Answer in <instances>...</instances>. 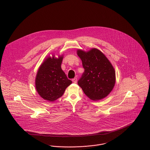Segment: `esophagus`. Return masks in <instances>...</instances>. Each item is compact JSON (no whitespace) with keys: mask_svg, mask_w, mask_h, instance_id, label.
Listing matches in <instances>:
<instances>
[{"mask_svg":"<svg viewBox=\"0 0 150 150\" xmlns=\"http://www.w3.org/2000/svg\"><path fill=\"white\" fill-rule=\"evenodd\" d=\"M72 82L74 83H76L77 82V78H74L72 79Z\"/></svg>","mask_w":150,"mask_h":150,"instance_id":"34e87169","label":"esophagus"}]
</instances>
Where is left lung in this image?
Here are the masks:
<instances>
[{"label": "left lung", "mask_w": 150, "mask_h": 150, "mask_svg": "<svg viewBox=\"0 0 150 150\" xmlns=\"http://www.w3.org/2000/svg\"><path fill=\"white\" fill-rule=\"evenodd\" d=\"M82 62L84 72L78 81L85 94L93 100L107 96L113 89L116 81L115 69L105 55L99 50L88 52L77 51Z\"/></svg>", "instance_id": "1"}]
</instances>
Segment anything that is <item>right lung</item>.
Listing matches in <instances>:
<instances>
[{
	"label": "right lung",
	"mask_w": 150,
	"mask_h": 150,
	"mask_svg": "<svg viewBox=\"0 0 150 150\" xmlns=\"http://www.w3.org/2000/svg\"><path fill=\"white\" fill-rule=\"evenodd\" d=\"M62 57L47 58L41 65L35 78V88L44 99L53 102L64 94L65 89L72 83L61 65Z\"/></svg>",
	"instance_id": "add662e5"
}]
</instances>
